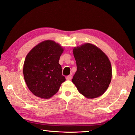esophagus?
Wrapping results in <instances>:
<instances>
[{"instance_id": "obj_1", "label": "esophagus", "mask_w": 135, "mask_h": 135, "mask_svg": "<svg viewBox=\"0 0 135 135\" xmlns=\"http://www.w3.org/2000/svg\"><path fill=\"white\" fill-rule=\"evenodd\" d=\"M72 79V76L71 75H69V76H67V77H66V79L67 80H71Z\"/></svg>"}]
</instances>
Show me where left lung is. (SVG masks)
I'll use <instances>...</instances> for the list:
<instances>
[{"instance_id":"left-lung-1","label":"left lung","mask_w":135,"mask_h":135,"mask_svg":"<svg viewBox=\"0 0 135 135\" xmlns=\"http://www.w3.org/2000/svg\"><path fill=\"white\" fill-rule=\"evenodd\" d=\"M73 51L77 69L72 81L77 90L89 99L103 95L112 78L108 56L99 47L89 43L74 47Z\"/></svg>"}]
</instances>
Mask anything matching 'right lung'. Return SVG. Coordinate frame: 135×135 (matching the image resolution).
I'll list each match as a JSON object with an SVG mask.
<instances>
[{"label": "right lung", "mask_w": 135, "mask_h": 135, "mask_svg": "<svg viewBox=\"0 0 135 135\" xmlns=\"http://www.w3.org/2000/svg\"><path fill=\"white\" fill-rule=\"evenodd\" d=\"M64 49L58 43L48 40L38 43L27 55L23 67L24 80L36 97L51 98L65 81L59 64Z\"/></svg>", "instance_id": "add662e5"}]
</instances>
